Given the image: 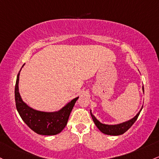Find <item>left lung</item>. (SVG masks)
<instances>
[{"instance_id": "1", "label": "left lung", "mask_w": 159, "mask_h": 159, "mask_svg": "<svg viewBox=\"0 0 159 159\" xmlns=\"http://www.w3.org/2000/svg\"><path fill=\"white\" fill-rule=\"evenodd\" d=\"M143 90L144 91V88L143 87ZM141 111V110H140ZM140 111L137 113V115L134 118L130 119V121H128L126 122H124L122 124H119V125H104V124L100 123L97 118L92 115L91 111H90V115H91L92 118H93V121L94 124L96 125V126L97 127V128L100 130L102 133L107 134V135H113V136H118L123 134L124 133L127 131L132 125H134V122L137 121V118H138Z\"/></svg>"}]
</instances>
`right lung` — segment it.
Here are the masks:
<instances>
[{
    "mask_svg": "<svg viewBox=\"0 0 159 159\" xmlns=\"http://www.w3.org/2000/svg\"><path fill=\"white\" fill-rule=\"evenodd\" d=\"M20 72L17 75L15 85V102L16 109L22 119L33 131L41 135H56L60 133L67 125L71 111L78 97L72 99L62 109L56 112L34 110L22 101L19 93Z\"/></svg>",
    "mask_w": 159,
    "mask_h": 159,
    "instance_id": "obj_1",
    "label": "right lung"
}]
</instances>
